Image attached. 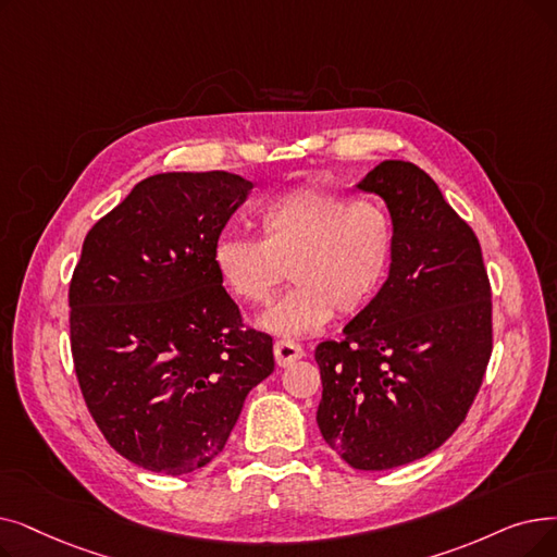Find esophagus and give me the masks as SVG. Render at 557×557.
<instances>
[{
    "instance_id": "34e87169",
    "label": "esophagus",
    "mask_w": 557,
    "mask_h": 557,
    "mask_svg": "<svg viewBox=\"0 0 557 557\" xmlns=\"http://www.w3.org/2000/svg\"><path fill=\"white\" fill-rule=\"evenodd\" d=\"M273 350H275L277 367H288V364H292V361H296V359H300L305 355V350L296 342H288V338L275 342Z\"/></svg>"
}]
</instances>
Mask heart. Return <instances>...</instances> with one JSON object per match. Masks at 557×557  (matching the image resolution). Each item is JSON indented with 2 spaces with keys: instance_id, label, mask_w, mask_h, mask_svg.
<instances>
[{
  "instance_id": "obj_1",
  "label": "heart",
  "mask_w": 557,
  "mask_h": 557,
  "mask_svg": "<svg viewBox=\"0 0 557 557\" xmlns=\"http://www.w3.org/2000/svg\"><path fill=\"white\" fill-rule=\"evenodd\" d=\"M261 238L225 234L211 259L230 294L244 302H269L282 280L296 286L257 325L280 336L321 330L332 313L364 309L389 273L394 223L373 200H350L319 186L292 188L257 211Z\"/></svg>"
}]
</instances>
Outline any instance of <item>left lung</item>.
<instances>
[{
    "instance_id": "1",
    "label": "left lung",
    "mask_w": 557,
    "mask_h": 557,
    "mask_svg": "<svg viewBox=\"0 0 557 557\" xmlns=\"http://www.w3.org/2000/svg\"><path fill=\"white\" fill-rule=\"evenodd\" d=\"M394 223V259L375 298L317 348L325 444L359 471L440 448L465 421L492 355V292L473 230L409 161L355 184Z\"/></svg>"
}]
</instances>
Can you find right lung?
<instances>
[{
  "mask_svg": "<svg viewBox=\"0 0 557 557\" xmlns=\"http://www.w3.org/2000/svg\"><path fill=\"white\" fill-rule=\"evenodd\" d=\"M252 186L225 171L159 173L86 234L70 282L75 371L107 442L148 471L213 462L275 369L273 338L240 327L211 259Z\"/></svg>",
  "mask_w": 557,
  "mask_h": 557,
  "instance_id": "add662e5",
  "label": "right lung"
}]
</instances>
